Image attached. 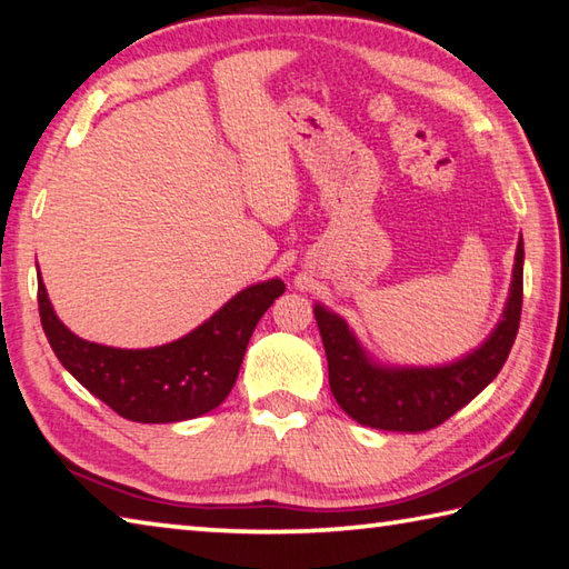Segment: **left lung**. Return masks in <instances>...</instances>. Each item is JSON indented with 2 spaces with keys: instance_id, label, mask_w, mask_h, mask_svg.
Listing matches in <instances>:
<instances>
[{
  "instance_id": "left-lung-1",
  "label": "left lung",
  "mask_w": 569,
  "mask_h": 569,
  "mask_svg": "<svg viewBox=\"0 0 569 569\" xmlns=\"http://www.w3.org/2000/svg\"><path fill=\"white\" fill-rule=\"evenodd\" d=\"M522 238L512 267L506 312L492 335L468 357L446 367H381L341 317L315 305L337 403L361 426L421 433L441 426L498 377L518 337L522 312Z\"/></svg>"
}]
</instances>
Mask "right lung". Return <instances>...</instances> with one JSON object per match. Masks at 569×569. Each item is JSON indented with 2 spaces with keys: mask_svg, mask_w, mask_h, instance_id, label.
I'll return each instance as SVG.
<instances>
[{
  "mask_svg": "<svg viewBox=\"0 0 569 569\" xmlns=\"http://www.w3.org/2000/svg\"><path fill=\"white\" fill-rule=\"evenodd\" d=\"M282 292V280L252 284L190 335L153 349H116L77 337L53 312L41 277L39 317L63 369L96 399L128 421L176 423L228 399L257 321Z\"/></svg>",
  "mask_w": 569,
  "mask_h": 569,
  "instance_id": "obj_1",
  "label": "right lung"
}]
</instances>
